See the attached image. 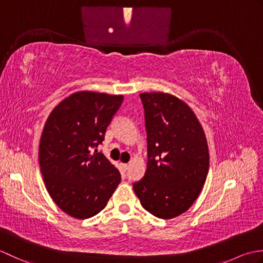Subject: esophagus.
I'll return each instance as SVG.
<instances>
[{"mask_svg": "<svg viewBox=\"0 0 263 263\" xmlns=\"http://www.w3.org/2000/svg\"><path fill=\"white\" fill-rule=\"evenodd\" d=\"M121 166H122V168L124 170V171H126L128 168V164H121Z\"/></svg>", "mask_w": 263, "mask_h": 263, "instance_id": "34e87169", "label": "esophagus"}]
</instances>
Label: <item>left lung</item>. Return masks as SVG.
I'll return each instance as SVG.
<instances>
[{
	"label": "left lung",
	"instance_id": "obj_1",
	"mask_svg": "<svg viewBox=\"0 0 263 263\" xmlns=\"http://www.w3.org/2000/svg\"><path fill=\"white\" fill-rule=\"evenodd\" d=\"M148 163L133 184L150 214L172 219L185 212L201 192L209 171L203 128L190 106L167 92H142Z\"/></svg>",
	"mask_w": 263,
	"mask_h": 263
}]
</instances>
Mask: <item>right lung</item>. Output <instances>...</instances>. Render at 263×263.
Returning <instances> with one entry per match:
<instances>
[{"label": "right lung", "instance_id": "obj_1", "mask_svg": "<svg viewBox=\"0 0 263 263\" xmlns=\"http://www.w3.org/2000/svg\"><path fill=\"white\" fill-rule=\"evenodd\" d=\"M122 95L77 91L63 99L44 126L39 166L47 191L61 210L87 219L107 204L121 182L119 170L98 153Z\"/></svg>", "mask_w": 263, "mask_h": 263}]
</instances>
